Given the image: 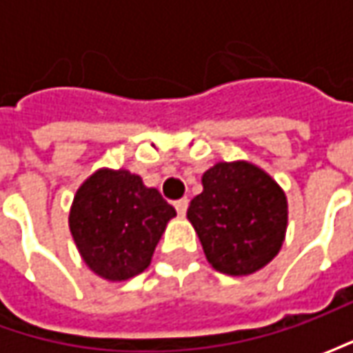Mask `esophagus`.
Wrapping results in <instances>:
<instances>
[{"label": "esophagus", "instance_id": "34e87169", "mask_svg": "<svg viewBox=\"0 0 353 353\" xmlns=\"http://www.w3.org/2000/svg\"><path fill=\"white\" fill-rule=\"evenodd\" d=\"M174 208H176V212H179L181 216H184L186 210H188V198H181V200H176V202H174Z\"/></svg>", "mask_w": 353, "mask_h": 353}]
</instances>
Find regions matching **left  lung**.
<instances>
[{
  "label": "left lung",
  "mask_w": 353,
  "mask_h": 353,
  "mask_svg": "<svg viewBox=\"0 0 353 353\" xmlns=\"http://www.w3.org/2000/svg\"><path fill=\"white\" fill-rule=\"evenodd\" d=\"M202 186L186 216L212 267L225 275L265 267L287 230V198L279 184L250 163H218L204 172Z\"/></svg>",
  "instance_id": "obj_1"
}]
</instances>
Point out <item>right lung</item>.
Here are the masks:
<instances>
[{
  "label": "right lung",
  "mask_w": 353,
  "mask_h": 353,
  "mask_svg": "<svg viewBox=\"0 0 353 353\" xmlns=\"http://www.w3.org/2000/svg\"><path fill=\"white\" fill-rule=\"evenodd\" d=\"M176 212L128 170H98L78 188L70 210L76 248L94 273L125 281L145 271Z\"/></svg>",
  "instance_id": "obj_1"
}]
</instances>
